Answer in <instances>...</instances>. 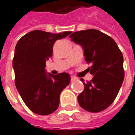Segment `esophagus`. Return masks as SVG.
<instances>
[{
    "label": "esophagus",
    "mask_w": 135,
    "mask_h": 135,
    "mask_svg": "<svg viewBox=\"0 0 135 135\" xmlns=\"http://www.w3.org/2000/svg\"><path fill=\"white\" fill-rule=\"evenodd\" d=\"M78 79L76 78H75V77H73V76H72L71 77V82H74V81L77 80Z\"/></svg>",
    "instance_id": "obj_1"
}]
</instances>
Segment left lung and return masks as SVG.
<instances>
[{
	"instance_id": "left-lung-1",
	"label": "left lung",
	"mask_w": 135,
	"mask_h": 135,
	"mask_svg": "<svg viewBox=\"0 0 135 135\" xmlns=\"http://www.w3.org/2000/svg\"><path fill=\"white\" fill-rule=\"evenodd\" d=\"M70 38L83 47L85 61L93 64V80L80 79L85 88L78 97L79 105L88 112H101L113 102L124 80L122 53L112 37L100 30H80Z\"/></svg>"
}]
</instances>
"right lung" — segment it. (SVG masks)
Listing matches in <instances>:
<instances>
[{
  "mask_svg": "<svg viewBox=\"0 0 135 135\" xmlns=\"http://www.w3.org/2000/svg\"><path fill=\"white\" fill-rule=\"evenodd\" d=\"M71 33L33 30L16 44L13 60L16 88L26 106L35 114L54 112L59 106L60 93L70 84L68 73L53 75L45 68V62L52 55L55 42Z\"/></svg>",
  "mask_w": 135,
  "mask_h": 135,
  "instance_id": "obj_1",
  "label": "right lung"
}]
</instances>
